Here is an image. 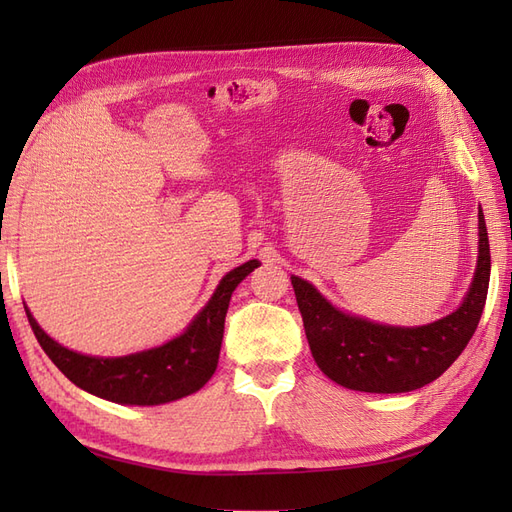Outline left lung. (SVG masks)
I'll return each instance as SVG.
<instances>
[{
  "label": "left lung",
  "mask_w": 512,
  "mask_h": 512,
  "mask_svg": "<svg viewBox=\"0 0 512 512\" xmlns=\"http://www.w3.org/2000/svg\"><path fill=\"white\" fill-rule=\"evenodd\" d=\"M478 267L468 297L451 316L425 327H386L342 314L312 284L292 275L314 361L333 382L363 393H408L440 378L472 339L487 301L491 254L478 211Z\"/></svg>",
  "instance_id": "obj_1"
}]
</instances>
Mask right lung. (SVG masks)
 <instances>
[{
	"label": "right lung",
	"mask_w": 512,
	"mask_h": 512,
	"mask_svg": "<svg viewBox=\"0 0 512 512\" xmlns=\"http://www.w3.org/2000/svg\"><path fill=\"white\" fill-rule=\"evenodd\" d=\"M256 267L258 260H250L232 269L181 337L119 359H98L59 346L38 327L27 307L25 312L38 344L70 382L115 404L158 406L192 395L209 382L218 367L232 290Z\"/></svg>",
	"instance_id": "obj_1"
}]
</instances>
